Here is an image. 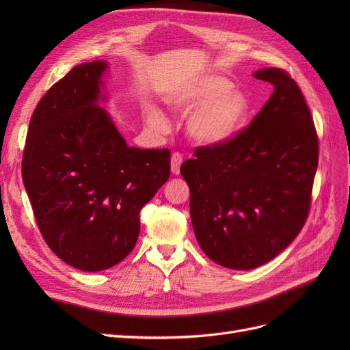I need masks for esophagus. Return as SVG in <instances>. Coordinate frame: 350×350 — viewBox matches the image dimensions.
I'll list each match as a JSON object with an SVG mask.
<instances>
[{"label":"esophagus","instance_id":"esophagus-1","mask_svg":"<svg viewBox=\"0 0 350 350\" xmlns=\"http://www.w3.org/2000/svg\"><path fill=\"white\" fill-rule=\"evenodd\" d=\"M183 163V154L181 153H174L171 157V171L174 175H179V167Z\"/></svg>","mask_w":350,"mask_h":350}]
</instances>
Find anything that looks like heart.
<instances>
[{"mask_svg":"<svg viewBox=\"0 0 350 350\" xmlns=\"http://www.w3.org/2000/svg\"><path fill=\"white\" fill-rule=\"evenodd\" d=\"M232 81L219 74H204L188 81L169 94L167 105L174 109L189 112L187 131L191 139L203 146L225 144L241 133L251 113L248 94L232 88ZM147 121L157 130H165V115L150 107Z\"/></svg>","mask_w":350,"mask_h":350,"instance_id":"b5f03b06","label":"heart"}]
</instances>
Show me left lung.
<instances>
[{"label": "left lung", "instance_id": "1", "mask_svg": "<svg viewBox=\"0 0 350 350\" xmlns=\"http://www.w3.org/2000/svg\"><path fill=\"white\" fill-rule=\"evenodd\" d=\"M252 76L274 90L248 129L225 144L198 147L181 165L198 245L234 270L262 266L298 237L319 165V139L298 84L280 68Z\"/></svg>", "mask_w": 350, "mask_h": 350}]
</instances>
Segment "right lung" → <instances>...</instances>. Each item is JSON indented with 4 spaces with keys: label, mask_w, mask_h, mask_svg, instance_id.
<instances>
[{
    "label": "right lung",
    "mask_w": 350,
    "mask_h": 350,
    "mask_svg": "<svg viewBox=\"0 0 350 350\" xmlns=\"http://www.w3.org/2000/svg\"><path fill=\"white\" fill-rule=\"evenodd\" d=\"M107 70V61L84 62L46 92L30 118L22 163L42 237L83 271L129 256L140 210L171 175V152L130 147L100 107Z\"/></svg>",
    "instance_id": "add662e5"
}]
</instances>
